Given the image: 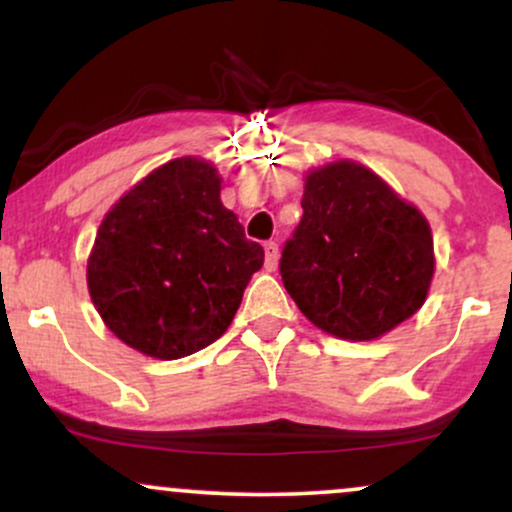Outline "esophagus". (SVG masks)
I'll return each mask as SVG.
<instances>
[{
  "label": "esophagus",
  "instance_id": "1",
  "mask_svg": "<svg viewBox=\"0 0 512 512\" xmlns=\"http://www.w3.org/2000/svg\"><path fill=\"white\" fill-rule=\"evenodd\" d=\"M276 262H279V245L269 240V243H264V264H267L269 272L276 269Z\"/></svg>",
  "mask_w": 512,
  "mask_h": 512
}]
</instances>
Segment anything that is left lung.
Wrapping results in <instances>:
<instances>
[{
  "label": "left lung",
  "instance_id": "8db88e82",
  "mask_svg": "<svg viewBox=\"0 0 512 512\" xmlns=\"http://www.w3.org/2000/svg\"><path fill=\"white\" fill-rule=\"evenodd\" d=\"M303 219L281 252V279L317 330L370 342L421 308L436 272L426 216L361 163L305 175Z\"/></svg>",
  "mask_w": 512,
  "mask_h": 512
}]
</instances>
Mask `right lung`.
Returning a JSON list of instances; mask_svg holds the SVG:
<instances>
[{"instance_id": "1", "label": "right lung", "mask_w": 512, "mask_h": 512, "mask_svg": "<svg viewBox=\"0 0 512 512\" xmlns=\"http://www.w3.org/2000/svg\"><path fill=\"white\" fill-rule=\"evenodd\" d=\"M221 204L214 163L182 156L151 170L110 207L86 264L105 327L139 354L190 356L221 337L262 267Z\"/></svg>"}]
</instances>
